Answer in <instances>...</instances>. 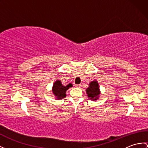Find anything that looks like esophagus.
Wrapping results in <instances>:
<instances>
[{"label": "esophagus", "instance_id": "obj_1", "mask_svg": "<svg viewBox=\"0 0 148 148\" xmlns=\"http://www.w3.org/2000/svg\"><path fill=\"white\" fill-rule=\"evenodd\" d=\"M75 86H76L77 88H81V87H82V85H81V84H79V85H75Z\"/></svg>", "mask_w": 148, "mask_h": 148}]
</instances>
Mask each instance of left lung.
Masks as SVG:
<instances>
[{
  "label": "left lung",
  "mask_w": 148,
  "mask_h": 148,
  "mask_svg": "<svg viewBox=\"0 0 148 148\" xmlns=\"http://www.w3.org/2000/svg\"><path fill=\"white\" fill-rule=\"evenodd\" d=\"M88 98L92 100H97L99 99L100 91L99 89V83L96 80L92 81L89 84V86L86 89Z\"/></svg>",
  "instance_id": "8db88e82"
}]
</instances>
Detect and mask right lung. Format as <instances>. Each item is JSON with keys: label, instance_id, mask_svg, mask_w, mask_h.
Listing matches in <instances>:
<instances>
[{"label": "right lung", "instance_id": "right-lung-1", "mask_svg": "<svg viewBox=\"0 0 148 148\" xmlns=\"http://www.w3.org/2000/svg\"><path fill=\"white\" fill-rule=\"evenodd\" d=\"M71 86H73V85L71 84L67 85L66 86H64L62 84L60 80H56L53 84L52 92L54 95L56 97L57 100L62 99L66 96V90H68V89Z\"/></svg>", "mask_w": 148, "mask_h": 148}]
</instances>
